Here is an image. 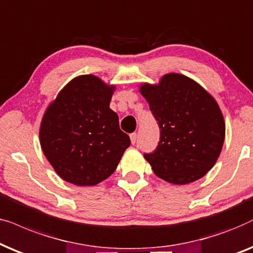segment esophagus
Listing matches in <instances>:
<instances>
[{
  "label": "esophagus",
  "instance_id": "obj_1",
  "mask_svg": "<svg viewBox=\"0 0 253 253\" xmlns=\"http://www.w3.org/2000/svg\"><path fill=\"white\" fill-rule=\"evenodd\" d=\"M130 142H132L133 144L136 142V139H137V135H136V133H132L130 134Z\"/></svg>",
  "mask_w": 253,
  "mask_h": 253
}]
</instances>
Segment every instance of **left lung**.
I'll return each instance as SVG.
<instances>
[{
    "mask_svg": "<svg viewBox=\"0 0 253 253\" xmlns=\"http://www.w3.org/2000/svg\"><path fill=\"white\" fill-rule=\"evenodd\" d=\"M140 92L161 129L160 142L144 154L157 177L185 185L203 178L223 147L225 125L216 100L190 77L170 73Z\"/></svg>",
    "mask_w": 253,
    "mask_h": 253,
    "instance_id": "1",
    "label": "left lung"
}]
</instances>
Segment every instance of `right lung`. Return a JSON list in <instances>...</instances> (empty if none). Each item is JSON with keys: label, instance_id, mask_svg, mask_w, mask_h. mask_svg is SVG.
<instances>
[{"label": "right lung", "instance_id": "add662e5", "mask_svg": "<svg viewBox=\"0 0 253 253\" xmlns=\"http://www.w3.org/2000/svg\"><path fill=\"white\" fill-rule=\"evenodd\" d=\"M114 85L93 75L73 79L49 104L40 125V146L63 180L93 186L116 171L130 140L110 109Z\"/></svg>", "mask_w": 253, "mask_h": 253}]
</instances>
